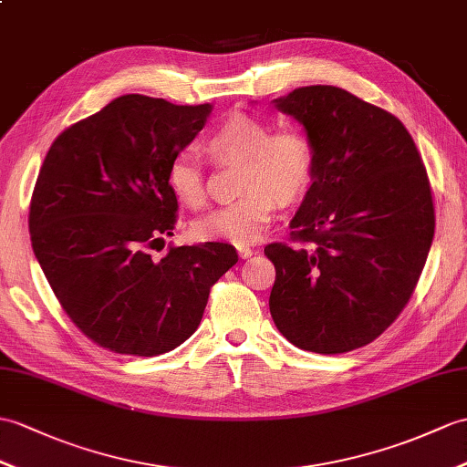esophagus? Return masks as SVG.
<instances>
[{
    "label": "esophagus",
    "mask_w": 467,
    "mask_h": 467,
    "mask_svg": "<svg viewBox=\"0 0 467 467\" xmlns=\"http://www.w3.org/2000/svg\"><path fill=\"white\" fill-rule=\"evenodd\" d=\"M238 254H241V258H251L253 254H256V251L253 246L243 244V246H238Z\"/></svg>",
    "instance_id": "34e87169"
}]
</instances>
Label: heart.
Returning <instances> with one entry per match:
<instances>
[{"mask_svg":"<svg viewBox=\"0 0 467 467\" xmlns=\"http://www.w3.org/2000/svg\"><path fill=\"white\" fill-rule=\"evenodd\" d=\"M216 159H241V199L209 213L192 224L201 241L251 244L263 238L280 204L298 201L314 177V149L298 129H278L244 113H234L207 139ZM172 194L191 209L207 199L202 171L191 157L181 155L169 167Z\"/></svg>","mask_w":467,"mask_h":467,"instance_id":"1","label":"heart"}]
</instances>
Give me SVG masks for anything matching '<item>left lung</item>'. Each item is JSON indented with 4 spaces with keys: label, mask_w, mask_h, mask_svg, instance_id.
Instances as JSON below:
<instances>
[{
    "label": "left lung",
    "mask_w": 467,
    "mask_h": 467,
    "mask_svg": "<svg viewBox=\"0 0 467 467\" xmlns=\"http://www.w3.org/2000/svg\"><path fill=\"white\" fill-rule=\"evenodd\" d=\"M305 127L314 177L290 226L312 251L273 243L270 314L302 350L376 340L414 292L433 241V201L414 139L394 115L332 85L273 101Z\"/></svg>",
    "instance_id": "8db88e82"
}]
</instances>
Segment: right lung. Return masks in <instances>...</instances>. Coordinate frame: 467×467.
<instances>
[{"mask_svg":"<svg viewBox=\"0 0 467 467\" xmlns=\"http://www.w3.org/2000/svg\"><path fill=\"white\" fill-rule=\"evenodd\" d=\"M213 111L123 95L53 140L29 207L31 246L59 305L87 338L129 356L175 350L199 328L234 246L149 251L177 223L169 167Z\"/></svg>","mask_w":467,"mask_h":467,"instance_id":"right-lung-1","label":"right lung"}]
</instances>
